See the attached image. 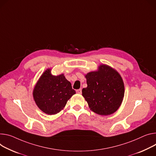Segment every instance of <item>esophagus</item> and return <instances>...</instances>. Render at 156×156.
<instances>
[{
  "label": "esophagus",
  "instance_id": "esophagus-1",
  "mask_svg": "<svg viewBox=\"0 0 156 156\" xmlns=\"http://www.w3.org/2000/svg\"><path fill=\"white\" fill-rule=\"evenodd\" d=\"M76 93H77L78 94H81V93H82V91H81V89L77 90H76Z\"/></svg>",
  "mask_w": 156,
  "mask_h": 156
}]
</instances>
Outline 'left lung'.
<instances>
[{"instance_id":"1","label":"left lung","mask_w":156,"mask_h":156,"mask_svg":"<svg viewBox=\"0 0 156 156\" xmlns=\"http://www.w3.org/2000/svg\"><path fill=\"white\" fill-rule=\"evenodd\" d=\"M87 87L82 90V95L89 108L101 116L113 114L120 107L124 96V84L117 71L105 64L98 70L88 73Z\"/></svg>"}]
</instances>
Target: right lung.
<instances>
[{"label": "right lung", "instance_id": "add662e5", "mask_svg": "<svg viewBox=\"0 0 156 156\" xmlns=\"http://www.w3.org/2000/svg\"><path fill=\"white\" fill-rule=\"evenodd\" d=\"M76 93L64 74L53 75L48 68L35 84L33 97L38 108L48 115L60 112L69 99Z\"/></svg>", "mask_w": 156, "mask_h": 156}]
</instances>
